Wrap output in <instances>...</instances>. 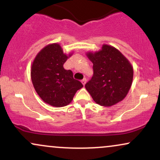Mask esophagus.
Here are the masks:
<instances>
[{
  "instance_id": "obj_1",
  "label": "esophagus",
  "mask_w": 160,
  "mask_h": 160,
  "mask_svg": "<svg viewBox=\"0 0 160 160\" xmlns=\"http://www.w3.org/2000/svg\"><path fill=\"white\" fill-rule=\"evenodd\" d=\"M81 82H82V83L83 84V85H85V84L86 83V78H83V79H82V80H81Z\"/></svg>"
}]
</instances>
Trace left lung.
I'll return each instance as SVG.
<instances>
[{
	"label": "left lung",
	"instance_id": "obj_1",
	"mask_svg": "<svg viewBox=\"0 0 160 160\" xmlns=\"http://www.w3.org/2000/svg\"><path fill=\"white\" fill-rule=\"evenodd\" d=\"M93 64V76L85 85L96 104L111 107L123 100L133 80V67L115 47L103 44L95 52H86Z\"/></svg>",
	"mask_w": 160,
	"mask_h": 160
}]
</instances>
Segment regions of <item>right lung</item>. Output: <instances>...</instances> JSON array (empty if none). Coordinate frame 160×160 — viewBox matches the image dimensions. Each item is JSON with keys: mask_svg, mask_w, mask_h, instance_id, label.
Returning <instances> with one entry per match:
<instances>
[{"mask_svg": "<svg viewBox=\"0 0 160 160\" xmlns=\"http://www.w3.org/2000/svg\"><path fill=\"white\" fill-rule=\"evenodd\" d=\"M73 52L65 54L59 43H49L36 55L31 67V78L40 98L52 107L62 108L72 102L81 89V82L73 78L63 65Z\"/></svg>", "mask_w": 160, "mask_h": 160, "instance_id": "add662e5", "label": "right lung"}]
</instances>
